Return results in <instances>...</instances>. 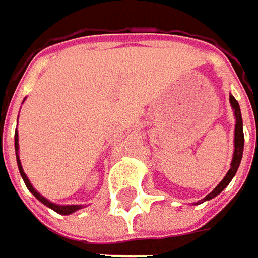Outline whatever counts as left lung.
<instances>
[{"label": "left lung", "mask_w": 258, "mask_h": 258, "mask_svg": "<svg viewBox=\"0 0 258 258\" xmlns=\"http://www.w3.org/2000/svg\"><path fill=\"white\" fill-rule=\"evenodd\" d=\"M230 103L233 106L234 109V116H235V132H234V155L233 161H231V168L228 169L227 175L224 176V179L221 182L218 183L215 188H214L213 192H210L204 200L198 201L195 204H201L204 201H208L214 197H217L220 192H223V189L231 182V179L234 178V175L237 173V169L240 166L241 162V158H243V151H244V132H243V117H241V110H240V104L238 102L234 99V96L230 94Z\"/></svg>", "instance_id": "obj_1"}]
</instances>
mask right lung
<instances>
[{
	"mask_svg": "<svg viewBox=\"0 0 258 258\" xmlns=\"http://www.w3.org/2000/svg\"><path fill=\"white\" fill-rule=\"evenodd\" d=\"M14 145H15V156H17V165H18V169H20V173H21V176H23V179H24L25 182V186L28 188V191L34 195L35 198L40 201V203H43L44 205H47L48 208H51V210H54L55 213L61 214V215H69V214H73L75 211L77 210H80V208H83L82 205H58V204H54L51 203V201H48L47 198H44L41 194H38L37 191L34 189V186L31 185L30 182V179L27 178V175L25 172L23 171V166H21V161H20V156H18V134L15 132V136H14Z\"/></svg>",
	"mask_w": 258,
	"mask_h": 258,
	"instance_id": "add662e5",
	"label": "right lung"
}]
</instances>
